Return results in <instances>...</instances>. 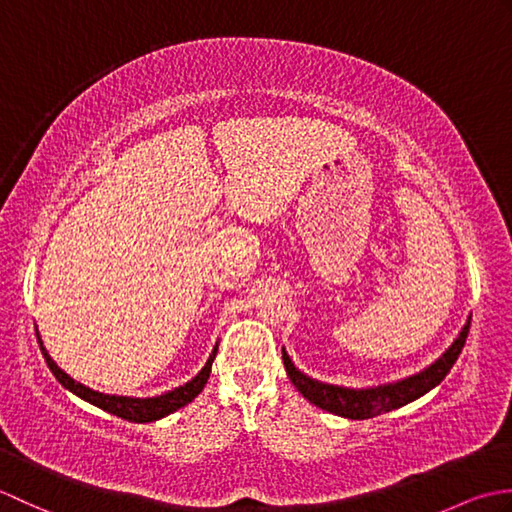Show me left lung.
<instances>
[{"label": "left lung", "instance_id": "obj_1", "mask_svg": "<svg viewBox=\"0 0 512 512\" xmlns=\"http://www.w3.org/2000/svg\"><path fill=\"white\" fill-rule=\"evenodd\" d=\"M469 328H471V317L466 319L458 339L449 345V350L440 358H436L429 367H424L422 372L396 380V383H385V385L365 387V389L321 383V380L303 374L301 369L292 363L286 347H281V356H284L286 374L292 380V385H295L299 389V394L303 398H308L312 405L321 407L323 411H330L334 416H343L350 420H367V418L380 416V413H387L391 409L405 407L409 402L427 394V391H431L433 387H438L444 380V376L451 372L453 363L458 361V356L466 343Z\"/></svg>", "mask_w": 512, "mask_h": 512}]
</instances>
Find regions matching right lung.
Here are the masks:
<instances>
[{
    "instance_id": "obj_1",
    "label": "right lung",
    "mask_w": 512,
    "mask_h": 512,
    "mask_svg": "<svg viewBox=\"0 0 512 512\" xmlns=\"http://www.w3.org/2000/svg\"><path fill=\"white\" fill-rule=\"evenodd\" d=\"M37 339H39L41 352H43V358H46L50 372L57 376V380L65 389L72 391L74 396L83 398L85 402H90V405L99 407L107 413H114V416L129 420V422H156L160 418L169 416V413L182 409L184 405H189L193 398H198V394L206 385V380H209L211 365H213L215 354H217V343H215L209 361L204 363V367L189 380V383H184V385L171 389V391H165V394L154 396V398H132V396L101 394V391H94L90 387H85L83 383H79V380H74L72 376L65 374L63 369L52 361V356L48 354L46 345H43L39 334H37Z\"/></svg>"
}]
</instances>
